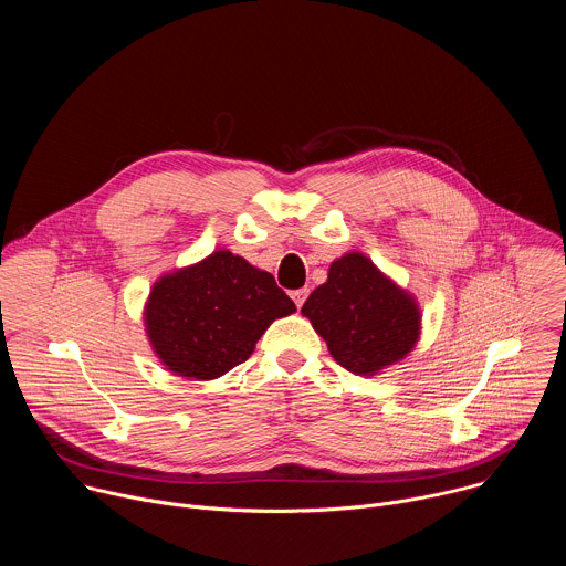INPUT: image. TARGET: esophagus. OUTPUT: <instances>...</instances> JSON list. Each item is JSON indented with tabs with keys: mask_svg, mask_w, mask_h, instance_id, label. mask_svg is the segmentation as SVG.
Segmentation results:
<instances>
[{
	"mask_svg": "<svg viewBox=\"0 0 566 566\" xmlns=\"http://www.w3.org/2000/svg\"><path fill=\"white\" fill-rule=\"evenodd\" d=\"M291 297H293L295 306H297V308H302V304H304V302H306V297H308V289H297V291H293V293H291Z\"/></svg>",
	"mask_w": 566,
	"mask_h": 566,
	"instance_id": "1",
	"label": "esophagus"
}]
</instances>
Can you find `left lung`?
I'll return each instance as SVG.
<instances>
[{
	"mask_svg": "<svg viewBox=\"0 0 566 566\" xmlns=\"http://www.w3.org/2000/svg\"><path fill=\"white\" fill-rule=\"evenodd\" d=\"M338 365L374 374L406 356L419 338V308L367 258L349 253L329 269L302 306Z\"/></svg>",
	"mask_w": 566,
	"mask_h": 566,
	"instance_id": "left-lung-1",
	"label": "left lung"
}]
</instances>
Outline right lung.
<instances>
[{"mask_svg":"<svg viewBox=\"0 0 566 566\" xmlns=\"http://www.w3.org/2000/svg\"><path fill=\"white\" fill-rule=\"evenodd\" d=\"M293 311V300L271 273L217 251L156 282L145 325L170 371L210 380L249 360L271 322Z\"/></svg>","mask_w":566,"mask_h":566,"instance_id":"1","label":"right lung"}]
</instances>
